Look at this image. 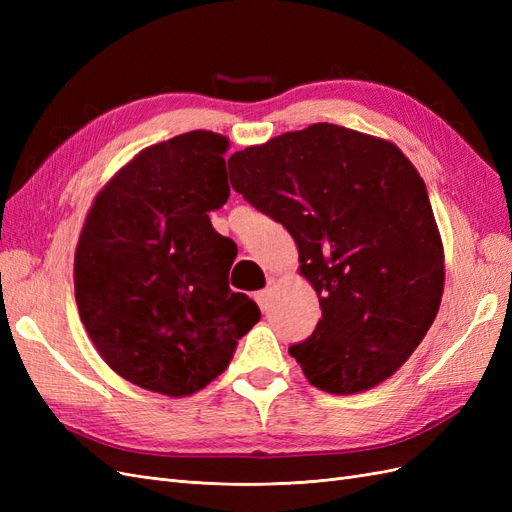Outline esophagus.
<instances>
[{
  "label": "esophagus",
  "instance_id": "34e87169",
  "mask_svg": "<svg viewBox=\"0 0 512 512\" xmlns=\"http://www.w3.org/2000/svg\"><path fill=\"white\" fill-rule=\"evenodd\" d=\"M254 299H256V303H258V307L262 309V312H267L269 301H271V290H258L254 294Z\"/></svg>",
  "mask_w": 512,
  "mask_h": 512
}]
</instances>
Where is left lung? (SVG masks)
<instances>
[{
    "label": "left lung",
    "instance_id": "obj_1",
    "mask_svg": "<svg viewBox=\"0 0 512 512\" xmlns=\"http://www.w3.org/2000/svg\"><path fill=\"white\" fill-rule=\"evenodd\" d=\"M235 192L286 226L322 307L290 346L309 384L352 395L391 378L423 342L444 290L425 181L397 145L314 123L232 153Z\"/></svg>",
    "mask_w": 512,
    "mask_h": 512
}]
</instances>
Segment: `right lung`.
Returning <instances> with one entry per match:
<instances>
[{"mask_svg":"<svg viewBox=\"0 0 512 512\" xmlns=\"http://www.w3.org/2000/svg\"><path fill=\"white\" fill-rule=\"evenodd\" d=\"M226 149L207 130L143 149L96 196L76 245L89 339L121 378L168 397L205 389L260 320L228 288L237 245L209 220L230 194Z\"/></svg>","mask_w":512,"mask_h":512,"instance_id":"obj_1","label":"right lung"}]
</instances>
